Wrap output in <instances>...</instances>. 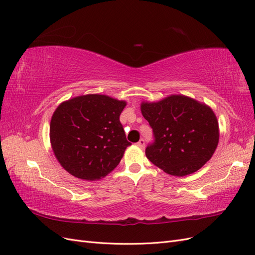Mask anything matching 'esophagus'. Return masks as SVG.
I'll return each instance as SVG.
<instances>
[{"label": "esophagus", "mask_w": 255, "mask_h": 255, "mask_svg": "<svg viewBox=\"0 0 255 255\" xmlns=\"http://www.w3.org/2000/svg\"><path fill=\"white\" fill-rule=\"evenodd\" d=\"M137 144H138V146H139V148L143 149V148H144V145H145V141H144V139H140L139 141L137 142Z\"/></svg>", "instance_id": "34e87169"}]
</instances>
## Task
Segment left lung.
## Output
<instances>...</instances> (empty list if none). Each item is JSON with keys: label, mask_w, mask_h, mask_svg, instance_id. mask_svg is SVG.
<instances>
[{"label": "left lung", "mask_w": 255, "mask_h": 255, "mask_svg": "<svg viewBox=\"0 0 255 255\" xmlns=\"http://www.w3.org/2000/svg\"><path fill=\"white\" fill-rule=\"evenodd\" d=\"M141 113L153 129L145 155L166 173L184 176L211 159L219 141L218 121L205 104L186 96L142 102Z\"/></svg>", "instance_id": "8db88e82"}]
</instances>
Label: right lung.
<instances>
[{
    "mask_svg": "<svg viewBox=\"0 0 255 255\" xmlns=\"http://www.w3.org/2000/svg\"><path fill=\"white\" fill-rule=\"evenodd\" d=\"M126 101L104 95H85L61 103L50 125L54 154L65 170L95 181L118 166L127 146L120 114Z\"/></svg>",
    "mask_w": 255,
    "mask_h": 255,
    "instance_id": "obj_1",
    "label": "right lung"
}]
</instances>
